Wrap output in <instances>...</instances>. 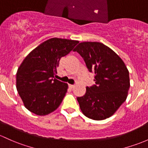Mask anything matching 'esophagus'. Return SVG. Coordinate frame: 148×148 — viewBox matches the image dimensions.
<instances>
[{
    "label": "esophagus",
    "instance_id": "obj_1",
    "mask_svg": "<svg viewBox=\"0 0 148 148\" xmlns=\"http://www.w3.org/2000/svg\"><path fill=\"white\" fill-rule=\"evenodd\" d=\"M68 86L71 87V88H73V87H75V85H71V84H69V85H68Z\"/></svg>",
    "mask_w": 148,
    "mask_h": 148
}]
</instances>
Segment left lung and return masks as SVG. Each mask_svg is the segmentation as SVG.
Segmentation results:
<instances>
[{
  "label": "left lung",
  "mask_w": 148,
  "mask_h": 148,
  "mask_svg": "<svg viewBox=\"0 0 148 148\" xmlns=\"http://www.w3.org/2000/svg\"><path fill=\"white\" fill-rule=\"evenodd\" d=\"M83 58L88 71L95 74V85L86 87L77 97L85 116L104 120L112 116L126 99L130 87L129 72L114 51L99 42H82L74 49Z\"/></svg>",
  "instance_id": "left-lung-1"
}]
</instances>
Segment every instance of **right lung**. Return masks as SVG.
Here are the masks:
<instances>
[{
    "mask_svg": "<svg viewBox=\"0 0 148 148\" xmlns=\"http://www.w3.org/2000/svg\"><path fill=\"white\" fill-rule=\"evenodd\" d=\"M78 41L52 38L38 46L26 56L16 74V87L25 106L39 116L55 111L66 95L68 84L54 78L61 57Z\"/></svg>",
    "mask_w": 148,
    "mask_h": 148,
    "instance_id": "right-lung-1",
    "label": "right lung"
}]
</instances>
